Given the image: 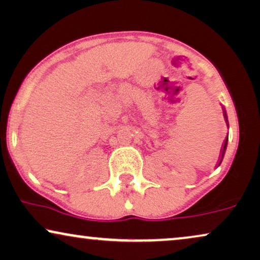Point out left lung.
I'll return each mask as SVG.
<instances>
[{"label":"left lung","instance_id":"1","mask_svg":"<svg viewBox=\"0 0 260 260\" xmlns=\"http://www.w3.org/2000/svg\"><path fill=\"white\" fill-rule=\"evenodd\" d=\"M225 118H226V122H227V125H229V120H227V115H226V111H225ZM227 141H229V136H227V138L225 140V143H223V148L221 149V158H220V162H219V165L220 163L222 162V158H223V155H225V151H226V148H227Z\"/></svg>","mask_w":260,"mask_h":260}]
</instances>
